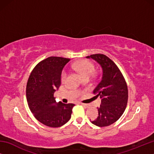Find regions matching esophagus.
<instances>
[{
	"mask_svg": "<svg viewBox=\"0 0 154 154\" xmlns=\"http://www.w3.org/2000/svg\"><path fill=\"white\" fill-rule=\"evenodd\" d=\"M81 104H82V105L83 106H84V107L85 108H88V107H89V105H88V104H85V103H81Z\"/></svg>",
	"mask_w": 154,
	"mask_h": 154,
	"instance_id": "1",
	"label": "esophagus"
}]
</instances>
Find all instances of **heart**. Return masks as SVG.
<instances>
[{
  "label": "heart",
  "mask_w": 154,
  "mask_h": 154,
  "mask_svg": "<svg viewBox=\"0 0 154 154\" xmlns=\"http://www.w3.org/2000/svg\"><path fill=\"white\" fill-rule=\"evenodd\" d=\"M74 69L79 72L84 79L85 77H90L95 72V66L92 62L88 60H80L75 62L72 64ZM67 73L65 71H63L61 75V79L64 82L66 79Z\"/></svg>",
  "instance_id": "heart-1"
}]
</instances>
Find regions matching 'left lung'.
<instances>
[{
  "label": "left lung",
  "mask_w": 154,
  "mask_h": 154,
  "mask_svg": "<svg viewBox=\"0 0 154 154\" xmlns=\"http://www.w3.org/2000/svg\"><path fill=\"white\" fill-rule=\"evenodd\" d=\"M94 60L102 67V76L93 92L101 98L98 116L91 122L99 127L108 126L122 116L126 109L128 92L123 75L115 62L104 54L86 57Z\"/></svg>",
  "instance_id": "left-lung-1"
}]
</instances>
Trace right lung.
Returning <instances> with one entry per match:
<instances>
[{
    "label": "right lung",
    "instance_id": "add662e5",
    "mask_svg": "<svg viewBox=\"0 0 154 154\" xmlns=\"http://www.w3.org/2000/svg\"><path fill=\"white\" fill-rule=\"evenodd\" d=\"M69 58L51 56L36 65L28 78L26 99L35 118L47 126L58 128L71 119L74 104L57 103L54 94L61 85V73Z\"/></svg>",
    "mask_w": 154,
    "mask_h": 154
}]
</instances>
